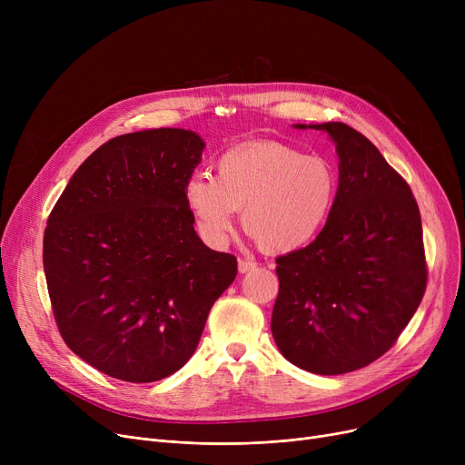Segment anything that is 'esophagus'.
<instances>
[{"label":"esophagus","mask_w":465,"mask_h":465,"mask_svg":"<svg viewBox=\"0 0 465 465\" xmlns=\"http://www.w3.org/2000/svg\"><path fill=\"white\" fill-rule=\"evenodd\" d=\"M237 267H239V273H249V272L256 270V262H251V260H242V258H239V262H237Z\"/></svg>","instance_id":"34e87169"}]
</instances>
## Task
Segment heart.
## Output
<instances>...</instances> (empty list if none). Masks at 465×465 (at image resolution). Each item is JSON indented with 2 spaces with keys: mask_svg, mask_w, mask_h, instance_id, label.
I'll use <instances>...</instances> for the list:
<instances>
[{
  "mask_svg": "<svg viewBox=\"0 0 465 465\" xmlns=\"http://www.w3.org/2000/svg\"><path fill=\"white\" fill-rule=\"evenodd\" d=\"M214 171V179L195 173L184 184L186 209L214 249L226 245L242 209V228L265 252L302 251L322 233L337 202L333 163L279 141L233 146Z\"/></svg>",
  "mask_w": 465,
  "mask_h": 465,
  "instance_id": "obj_1",
  "label": "heart"
}]
</instances>
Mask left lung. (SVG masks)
Returning a JSON list of instances; mask_svg holds the SVG:
<instances>
[{
  "label": "left lung",
  "instance_id": "obj_1",
  "mask_svg": "<svg viewBox=\"0 0 465 465\" xmlns=\"http://www.w3.org/2000/svg\"><path fill=\"white\" fill-rule=\"evenodd\" d=\"M309 128L335 143L339 192L322 233L277 258L272 333L298 368L343 375L381 358L419 309L422 220L409 184L368 137L343 122Z\"/></svg>",
  "mask_w": 465,
  "mask_h": 465
}]
</instances>
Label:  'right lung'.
I'll list each match as a JSON object with an SVG mask.
<instances>
[{
  "mask_svg": "<svg viewBox=\"0 0 465 465\" xmlns=\"http://www.w3.org/2000/svg\"><path fill=\"white\" fill-rule=\"evenodd\" d=\"M203 149L181 128L118 135L81 163L46 220L54 321L65 345L109 377L179 371L237 275L235 256L203 245L184 203Z\"/></svg>",
  "mask_w": 465,
  "mask_h": 465,
  "instance_id": "right-lung-1",
  "label": "right lung"
}]
</instances>
